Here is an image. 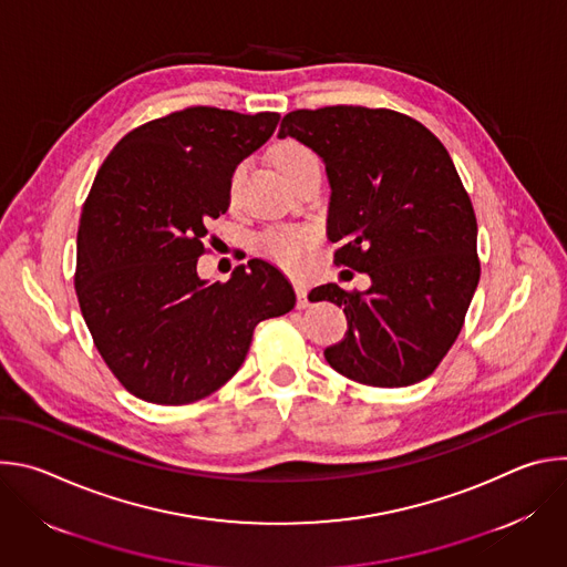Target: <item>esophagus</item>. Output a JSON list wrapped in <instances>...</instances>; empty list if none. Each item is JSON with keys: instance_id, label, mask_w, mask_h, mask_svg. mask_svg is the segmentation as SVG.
<instances>
[{"instance_id": "esophagus-1", "label": "esophagus", "mask_w": 567, "mask_h": 567, "mask_svg": "<svg viewBox=\"0 0 567 567\" xmlns=\"http://www.w3.org/2000/svg\"><path fill=\"white\" fill-rule=\"evenodd\" d=\"M293 289H296V296H298V300H296L298 309H305V307L309 305V300H307V287H305V282H293Z\"/></svg>"}]
</instances>
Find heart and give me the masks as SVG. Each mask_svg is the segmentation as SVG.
Segmentation results:
<instances>
[{
    "instance_id": "1",
    "label": "heart",
    "mask_w": 567,
    "mask_h": 567,
    "mask_svg": "<svg viewBox=\"0 0 567 567\" xmlns=\"http://www.w3.org/2000/svg\"><path fill=\"white\" fill-rule=\"evenodd\" d=\"M271 156H274V164L278 166V171L289 182L296 179L302 171L318 166V156L307 145H302L300 141H293V138L278 141L271 150ZM239 175H241V168H237L233 175V190L237 186ZM311 245H313V230L305 228V226H274V228H267L258 237L260 251L285 269H298L305 251Z\"/></svg>"
}]
</instances>
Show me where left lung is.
<instances>
[{
	"label": "left lung",
	"mask_w": 567,
	"mask_h": 567,
	"mask_svg": "<svg viewBox=\"0 0 567 567\" xmlns=\"http://www.w3.org/2000/svg\"><path fill=\"white\" fill-rule=\"evenodd\" d=\"M278 136L322 158L334 262L372 280L365 291L311 289L309 300H330L348 318L328 363L377 388L426 379L455 343L480 280L475 213L446 147L406 114L354 105L289 112Z\"/></svg>",
	"instance_id": "obj_1"
}]
</instances>
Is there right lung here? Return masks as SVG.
Masks as SVG:
<instances>
[{"mask_svg": "<svg viewBox=\"0 0 567 567\" xmlns=\"http://www.w3.org/2000/svg\"><path fill=\"white\" fill-rule=\"evenodd\" d=\"M278 121L188 107L125 134L101 166L80 215L75 293L103 361L134 396L161 406L208 396L245 363L258 322L293 309L291 282L265 260L226 282L197 274L235 168Z\"/></svg>", "mask_w": 567, "mask_h": 567, "instance_id": "add662e5", "label": "right lung"}]
</instances>
